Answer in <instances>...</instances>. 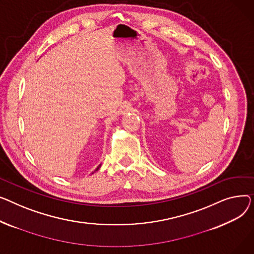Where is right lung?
Here are the masks:
<instances>
[{"label": "right lung", "mask_w": 254, "mask_h": 254, "mask_svg": "<svg viewBox=\"0 0 254 254\" xmlns=\"http://www.w3.org/2000/svg\"><path fill=\"white\" fill-rule=\"evenodd\" d=\"M100 166H101V164H100V165H99V166H98V167H97V168H96V169H95V171H97V170H98V169H99V168H100ZM95 171H94V172H95ZM94 172H92V174H93V173H94Z\"/></svg>", "instance_id": "1"}]
</instances>
